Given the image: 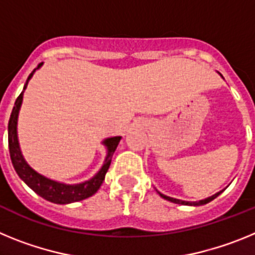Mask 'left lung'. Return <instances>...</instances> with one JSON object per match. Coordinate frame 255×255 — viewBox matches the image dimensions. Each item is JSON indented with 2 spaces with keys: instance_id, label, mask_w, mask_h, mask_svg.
Returning a JSON list of instances; mask_svg holds the SVG:
<instances>
[{
  "instance_id": "obj_1",
  "label": "left lung",
  "mask_w": 255,
  "mask_h": 255,
  "mask_svg": "<svg viewBox=\"0 0 255 255\" xmlns=\"http://www.w3.org/2000/svg\"><path fill=\"white\" fill-rule=\"evenodd\" d=\"M159 195H161L163 199L166 200H170V202H172V203H176V204H184V206H202V204H206L208 203V202H211V200L215 199L216 197H218V195L221 194V191H218V193H216L215 195H212V197L207 198V199H203V200H199V202H184V200H180V199H175V198H170V197H166V195L161 194V193H158Z\"/></svg>"
}]
</instances>
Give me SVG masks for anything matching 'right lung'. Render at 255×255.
<instances>
[{"label":"right lung","instance_id":"right-lung-1","mask_svg":"<svg viewBox=\"0 0 255 255\" xmlns=\"http://www.w3.org/2000/svg\"><path fill=\"white\" fill-rule=\"evenodd\" d=\"M40 65L42 64L38 65L37 69H39ZM37 69L33 70L30 75L28 76V80H26L25 85H24V89H22L20 96L15 101V106H13L10 120H8V150H10L12 166L15 168V171H16L17 175H19L20 179L25 182L31 190L35 191L38 195H40V197L44 198L48 202H52V203L56 204H67L87 199V198L92 197L94 193H97V190L102 185L106 172H107L108 167L111 164L112 155H114L115 150H116L117 145H119V141H120L121 136H114V138H110L107 140H105L106 147H107L108 150L107 157L105 159V164L102 166L100 172L97 173L94 177H92L91 180H88V181L82 182V184H76V185H66V184L52 181V180L47 179V177L42 176V175L35 172L24 161V158H22V154L19 148V143H17L16 124L20 106H21L22 102V93H24L26 85H28L29 79L33 76V74H34V71Z\"/></svg>","mask_w":255,"mask_h":255}]
</instances>
